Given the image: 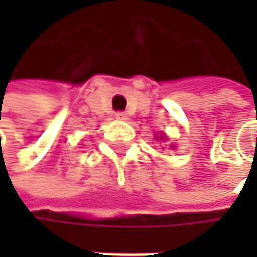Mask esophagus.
<instances>
[{"label": "esophagus", "instance_id": "esophagus-1", "mask_svg": "<svg viewBox=\"0 0 257 257\" xmlns=\"http://www.w3.org/2000/svg\"><path fill=\"white\" fill-rule=\"evenodd\" d=\"M114 117H116L117 120H128V114L123 113V111H117V113L114 114Z\"/></svg>", "mask_w": 257, "mask_h": 257}]
</instances>
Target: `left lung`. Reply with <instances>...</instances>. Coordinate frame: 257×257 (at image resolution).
<instances>
[{
	"label": "left lung",
	"mask_w": 257,
	"mask_h": 257,
	"mask_svg": "<svg viewBox=\"0 0 257 257\" xmlns=\"http://www.w3.org/2000/svg\"><path fill=\"white\" fill-rule=\"evenodd\" d=\"M161 138H162V137H161Z\"/></svg>",
	"instance_id": "1"
}]
</instances>
